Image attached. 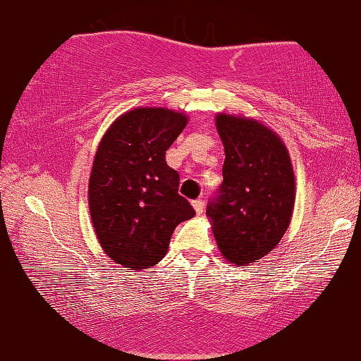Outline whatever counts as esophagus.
<instances>
[{"mask_svg": "<svg viewBox=\"0 0 361 361\" xmlns=\"http://www.w3.org/2000/svg\"><path fill=\"white\" fill-rule=\"evenodd\" d=\"M192 209L196 210V214H202V212H204L202 199H196V201H192Z\"/></svg>", "mask_w": 361, "mask_h": 361, "instance_id": "1", "label": "esophagus"}]
</instances>
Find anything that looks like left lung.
<instances>
[{
	"label": "left lung",
	"mask_w": 361,
	"mask_h": 361,
	"mask_svg": "<svg viewBox=\"0 0 361 361\" xmlns=\"http://www.w3.org/2000/svg\"><path fill=\"white\" fill-rule=\"evenodd\" d=\"M215 123L226 157L207 215L221 255L245 267L271 252L288 230L294 170L281 138L259 120L216 114Z\"/></svg>",
	"instance_id": "left-lung-1"
}]
</instances>
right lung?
<instances>
[{
    "instance_id": "1",
    "label": "right lung",
    "mask_w": 361,
    "mask_h": 361,
    "mask_svg": "<svg viewBox=\"0 0 361 361\" xmlns=\"http://www.w3.org/2000/svg\"><path fill=\"white\" fill-rule=\"evenodd\" d=\"M186 123L183 112L133 109L109 127L96 151L88 185L91 221L104 252L130 270L162 260L176 225L196 215L178 194V171L165 160Z\"/></svg>"
}]
</instances>
